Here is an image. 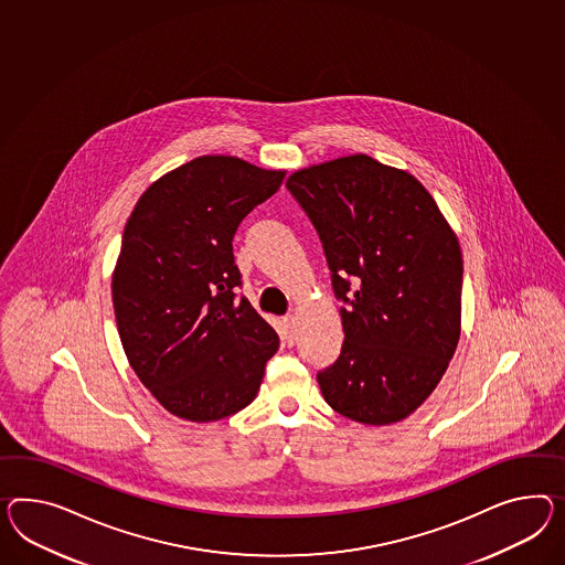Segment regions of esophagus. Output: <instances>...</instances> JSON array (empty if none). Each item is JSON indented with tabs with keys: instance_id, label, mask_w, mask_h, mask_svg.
Segmentation results:
<instances>
[{
	"instance_id": "obj_1",
	"label": "esophagus",
	"mask_w": 565,
	"mask_h": 565,
	"mask_svg": "<svg viewBox=\"0 0 565 565\" xmlns=\"http://www.w3.org/2000/svg\"><path fill=\"white\" fill-rule=\"evenodd\" d=\"M282 340L292 347L297 340V319L295 316H285L282 318Z\"/></svg>"
}]
</instances>
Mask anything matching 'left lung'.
I'll list each match as a JSON object with an SVG mask.
<instances>
[{"instance_id": "8db88e82", "label": "left lung", "mask_w": 565, "mask_h": 565, "mask_svg": "<svg viewBox=\"0 0 565 565\" xmlns=\"http://www.w3.org/2000/svg\"><path fill=\"white\" fill-rule=\"evenodd\" d=\"M287 189L316 225L340 307V359L318 375L347 418L390 426L436 390L461 338L463 256L433 194L364 153L297 170Z\"/></svg>"}]
</instances>
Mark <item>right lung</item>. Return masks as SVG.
I'll return each instance as SVG.
<instances>
[{
    "mask_svg": "<svg viewBox=\"0 0 565 565\" xmlns=\"http://www.w3.org/2000/svg\"><path fill=\"white\" fill-rule=\"evenodd\" d=\"M285 170L201 156L139 196L113 273L118 335L130 369L175 418L217 422L254 402L278 333L246 297L233 235Z\"/></svg>",
    "mask_w": 565,
    "mask_h": 565,
    "instance_id": "obj_1",
    "label": "right lung"
}]
</instances>
